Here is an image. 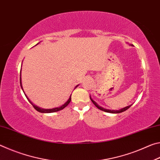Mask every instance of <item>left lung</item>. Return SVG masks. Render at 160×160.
Returning a JSON list of instances; mask_svg holds the SVG:
<instances>
[{
    "instance_id": "8db88e82",
    "label": "left lung",
    "mask_w": 160,
    "mask_h": 160,
    "mask_svg": "<svg viewBox=\"0 0 160 160\" xmlns=\"http://www.w3.org/2000/svg\"><path fill=\"white\" fill-rule=\"evenodd\" d=\"M90 99H91V101L92 102V103L93 104L95 105V106L98 108L99 109H100V110H102V111H104V112H108V113H121V112H125L126 110H127L128 109H129L130 107H131V105H130V106H128V107H124V108H123V109H119V110H117V111H115V110H109V109H104V108H102V107H99L98 104H97V103L95 102H94L92 99L91 98H90Z\"/></svg>"
}]
</instances>
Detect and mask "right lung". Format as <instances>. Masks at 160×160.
Listing matches in <instances>:
<instances>
[{"label":"right lung","mask_w":160,"mask_h":160,"mask_svg":"<svg viewBox=\"0 0 160 160\" xmlns=\"http://www.w3.org/2000/svg\"><path fill=\"white\" fill-rule=\"evenodd\" d=\"M20 76H21V75H20ZM20 85H21V88H22V82H21V77H20ZM76 87H78V85H77ZM76 87H75V88H76ZM22 90H23V89H22ZM25 96H26V95H25ZM26 97H27V99H28V101L29 102V103H30V104L32 105V106H33V107L34 108V109H36V110L37 111V112H41V113H53V112H58V111H61V110H62V109H63L65 107H67L69 103L70 102V101H71V95H70V98L68 99V101H67L66 103H65V104H64L63 105H62L61 107H57V108H53V109H41V108H39V107H37V106H35V105H34V104H32V103L30 102V100H29V99L28 98V97L26 96Z\"/></svg>","instance_id":"right-lung-1"}]
</instances>
